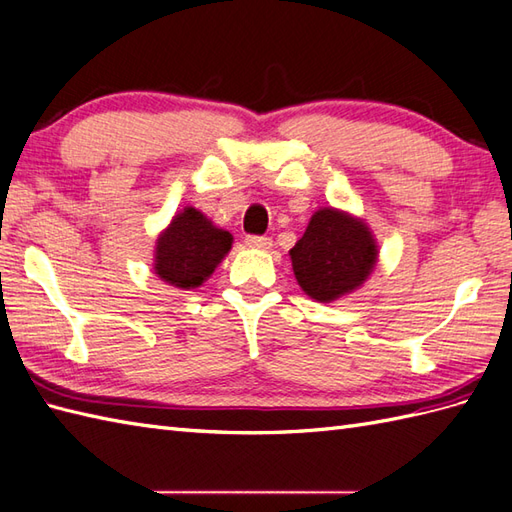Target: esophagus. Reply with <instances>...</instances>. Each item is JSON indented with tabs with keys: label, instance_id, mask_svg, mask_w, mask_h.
<instances>
[{
	"label": "esophagus",
	"instance_id": "obj_1",
	"mask_svg": "<svg viewBox=\"0 0 512 512\" xmlns=\"http://www.w3.org/2000/svg\"><path fill=\"white\" fill-rule=\"evenodd\" d=\"M244 242H246V246H251V248H261V251H266V248L272 246V240L266 235H246Z\"/></svg>",
	"mask_w": 512,
	"mask_h": 512
}]
</instances>
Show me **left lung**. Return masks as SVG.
Segmentation results:
<instances>
[{"label": "left lung", "mask_w": 512, "mask_h": 512, "mask_svg": "<svg viewBox=\"0 0 512 512\" xmlns=\"http://www.w3.org/2000/svg\"><path fill=\"white\" fill-rule=\"evenodd\" d=\"M290 257L303 292L329 303L366 281L377 246L364 222L325 207L314 213L301 240L290 248Z\"/></svg>", "instance_id": "obj_1"}]
</instances>
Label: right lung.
<instances>
[{
    "label": "right lung",
    "mask_w": 512,
    "mask_h": 512,
    "mask_svg": "<svg viewBox=\"0 0 512 512\" xmlns=\"http://www.w3.org/2000/svg\"><path fill=\"white\" fill-rule=\"evenodd\" d=\"M233 237L202 216L194 207H185L157 240L154 272L176 288H198L231 251Z\"/></svg>",
    "instance_id": "right-lung-1"
}]
</instances>
